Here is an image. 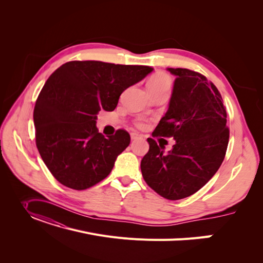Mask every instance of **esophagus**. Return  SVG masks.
Returning a JSON list of instances; mask_svg holds the SVG:
<instances>
[{"mask_svg": "<svg viewBox=\"0 0 263 263\" xmlns=\"http://www.w3.org/2000/svg\"><path fill=\"white\" fill-rule=\"evenodd\" d=\"M141 137V135L140 134H137V133H131V140H137V139H140Z\"/></svg>", "mask_w": 263, "mask_h": 263, "instance_id": "obj_1", "label": "esophagus"}]
</instances>
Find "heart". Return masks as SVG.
Segmentation results:
<instances>
[{
  "label": "heart",
  "instance_id": "obj_1",
  "mask_svg": "<svg viewBox=\"0 0 263 263\" xmlns=\"http://www.w3.org/2000/svg\"><path fill=\"white\" fill-rule=\"evenodd\" d=\"M171 78L168 74L164 73V72H158L156 73L154 77H151V79L148 82V90L149 93H154L157 91H161V90H167L171 87ZM140 127H143L144 123L143 122H139L137 123Z\"/></svg>",
  "mask_w": 263,
  "mask_h": 263
}]
</instances>
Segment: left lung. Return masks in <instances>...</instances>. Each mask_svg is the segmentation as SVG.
<instances>
[{"label": "left lung", "instance_id": "left-lung-1", "mask_svg": "<svg viewBox=\"0 0 263 263\" xmlns=\"http://www.w3.org/2000/svg\"><path fill=\"white\" fill-rule=\"evenodd\" d=\"M176 76L167 112L153 136H173L168 154L154 139L141 162L146 183L162 197L178 200L200 190L222 165L229 141L227 114L215 85L184 68H167Z\"/></svg>", "mask_w": 263, "mask_h": 263}]
</instances>
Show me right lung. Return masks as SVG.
Returning <instances> with one entry per match:
<instances>
[{"label":"right lung","mask_w":263,"mask_h":263,"mask_svg":"<svg viewBox=\"0 0 263 263\" xmlns=\"http://www.w3.org/2000/svg\"><path fill=\"white\" fill-rule=\"evenodd\" d=\"M154 70L148 66L73 61L47 80L34 108L36 145L57 180L86 190L106 178L130 135L104 137L96 127L101 109L114 110L120 95Z\"/></svg>","instance_id":"obj_1"}]
</instances>
